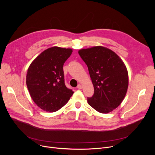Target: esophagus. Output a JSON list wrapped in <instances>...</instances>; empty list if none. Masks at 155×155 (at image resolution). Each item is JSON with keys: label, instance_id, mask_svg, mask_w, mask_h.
<instances>
[{"label": "esophagus", "instance_id": "34e87169", "mask_svg": "<svg viewBox=\"0 0 155 155\" xmlns=\"http://www.w3.org/2000/svg\"><path fill=\"white\" fill-rule=\"evenodd\" d=\"M77 87V88H78V89H81V88H82V85H81L80 84H78Z\"/></svg>", "mask_w": 155, "mask_h": 155}]
</instances>
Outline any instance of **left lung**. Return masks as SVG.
I'll return each instance as SVG.
<instances>
[{"label": "left lung", "mask_w": 155, "mask_h": 155, "mask_svg": "<svg viewBox=\"0 0 155 155\" xmlns=\"http://www.w3.org/2000/svg\"><path fill=\"white\" fill-rule=\"evenodd\" d=\"M78 54L88 69L94 88L88 104L101 113L107 114L123 102L128 88V73L119 56L109 49L94 46L82 49Z\"/></svg>", "instance_id": "8db88e82"}]
</instances>
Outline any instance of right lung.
I'll use <instances>...</instances> for the list:
<instances>
[{
	"mask_svg": "<svg viewBox=\"0 0 155 155\" xmlns=\"http://www.w3.org/2000/svg\"><path fill=\"white\" fill-rule=\"evenodd\" d=\"M71 53V49L54 46L43 51L30 64L26 85L32 99L43 110H58L73 94L65 85L63 69Z\"/></svg>",
	"mask_w": 155,
	"mask_h": 155,
	"instance_id": "1",
	"label": "right lung"
}]
</instances>
